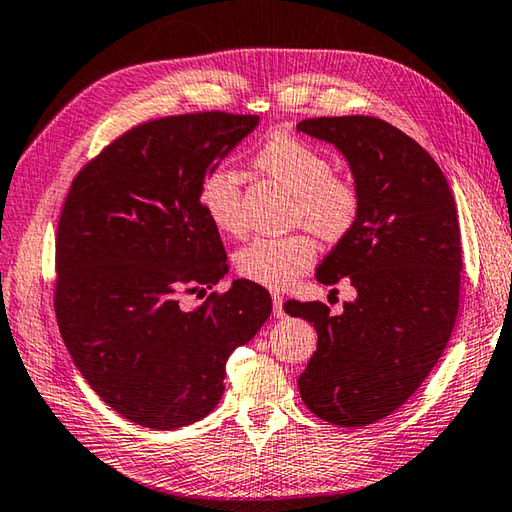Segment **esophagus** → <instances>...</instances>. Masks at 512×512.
Wrapping results in <instances>:
<instances>
[{
	"label": "esophagus",
	"mask_w": 512,
	"mask_h": 512,
	"mask_svg": "<svg viewBox=\"0 0 512 512\" xmlns=\"http://www.w3.org/2000/svg\"><path fill=\"white\" fill-rule=\"evenodd\" d=\"M273 313L275 317H284L286 310H284V297L279 293H273Z\"/></svg>",
	"instance_id": "esophagus-1"
}]
</instances>
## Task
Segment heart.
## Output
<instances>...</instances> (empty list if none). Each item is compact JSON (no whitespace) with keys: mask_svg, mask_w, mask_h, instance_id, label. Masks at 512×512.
<instances>
[{"mask_svg":"<svg viewBox=\"0 0 512 512\" xmlns=\"http://www.w3.org/2000/svg\"><path fill=\"white\" fill-rule=\"evenodd\" d=\"M255 168L293 193L290 222L324 239H342L359 217L362 193L346 173L333 170L322 148L290 133L270 135L255 150ZM199 202L215 228L242 237L248 228L242 182L233 168H210L199 186ZM317 246L308 233L257 237L237 253V273L268 288L295 284L313 266Z\"/></svg>","mask_w":512,"mask_h":512,"instance_id":"obj_1","label":"heart"}]
</instances>
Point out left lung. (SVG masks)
<instances>
[{"label": "left lung", "instance_id": "1", "mask_svg": "<svg viewBox=\"0 0 512 512\" xmlns=\"http://www.w3.org/2000/svg\"><path fill=\"white\" fill-rule=\"evenodd\" d=\"M297 130L342 150L362 193L357 222L317 268L328 286L348 277L357 299L342 315L322 302L286 308L317 330L297 379L304 404L357 428L395 413L444 353L462 282L457 208L435 159L384 119L313 117Z\"/></svg>", "mask_w": 512, "mask_h": 512}]
</instances>
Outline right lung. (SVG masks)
Masks as SVG:
<instances>
[{"mask_svg":"<svg viewBox=\"0 0 512 512\" xmlns=\"http://www.w3.org/2000/svg\"><path fill=\"white\" fill-rule=\"evenodd\" d=\"M259 122L204 110L150 119L75 175L55 242V315L90 388L139 426L195 424L224 393L226 359L270 315L248 279L204 295L228 273L219 230L199 202L215 162Z\"/></svg>","mask_w":512,"mask_h":512,"instance_id":"1","label":"right lung"}]
</instances>
